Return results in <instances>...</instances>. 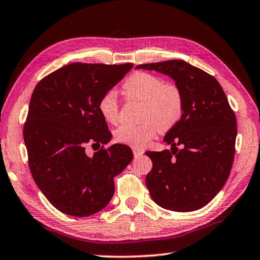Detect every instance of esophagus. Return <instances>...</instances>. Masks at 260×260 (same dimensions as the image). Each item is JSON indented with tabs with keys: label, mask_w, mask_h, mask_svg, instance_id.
<instances>
[{
	"label": "esophagus",
	"mask_w": 260,
	"mask_h": 260,
	"mask_svg": "<svg viewBox=\"0 0 260 260\" xmlns=\"http://www.w3.org/2000/svg\"><path fill=\"white\" fill-rule=\"evenodd\" d=\"M133 153H134V157L138 158L140 156L143 155V150L142 149H138V148H133Z\"/></svg>",
	"instance_id": "34e87169"
}]
</instances>
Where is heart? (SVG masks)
Segmentation results:
<instances>
[{
  "label": "heart",
  "mask_w": 260,
  "mask_h": 260,
  "mask_svg": "<svg viewBox=\"0 0 260 260\" xmlns=\"http://www.w3.org/2000/svg\"><path fill=\"white\" fill-rule=\"evenodd\" d=\"M127 101L141 102L138 125L122 124L114 131L117 142L132 147L147 146L157 131L167 132L181 119L184 107L183 93L178 85L164 82L160 77L135 72L122 83ZM99 111L105 121L114 124L119 118V104L113 91H107L99 102Z\"/></svg>",
  "instance_id": "heart-1"
}]
</instances>
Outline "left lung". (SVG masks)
Returning a JSON list of instances; mask_svg holds the SVG:
<instances>
[{"mask_svg": "<svg viewBox=\"0 0 260 260\" xmlns=\"http://www.w3.org/2000/svg\"><path fill=\"white\" fill-rule=\"evenodd\" d=\"M174 79L181 88V119L165 135L171 149L147 151L152 160L146 184L161 208L189 212L203 208L230 177L237 134L235 113L217 79L181 59L138 65Z\"/></svg>", "mask_w": 260, "mask_h": 260, "instance_id": "obj_1", "label": "left lung"}]
</instances>
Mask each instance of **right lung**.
I'll return each instance as SVG.
<instances>
[{
  "mask_svg": "<svg viewBox=\"0 0 260 260\" xmlns=\"http://www.w3.org/2000/svg\"><path fill=\"white\" fill-rule=\"evenodd\" d=\"M133 64L72 63L41 79L30 98L24 142L35 183L57 210L88 217L108 205L113 179L133 159L131 148L113 144L99 111L102 96ZM88 144L102 145L93 157Z\"/></svg>",
  "mask_w": 260,
  "mask_h": 260,
  "instance_id": "add662e5",
  "label": "right lung"
}]
</instances>
